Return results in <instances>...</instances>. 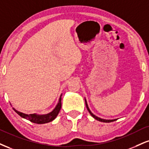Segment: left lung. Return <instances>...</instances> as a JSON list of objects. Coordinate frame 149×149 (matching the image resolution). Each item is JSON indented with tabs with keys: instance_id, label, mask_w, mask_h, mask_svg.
I'll list each match as a JSON object with an SVG mask.
<instances>
[{
	"instance_id": "left-lung-1",
	"label": "left lung",
	"mask_w": 149,
	"mask_h": 149,
	"mask_svg": "<svg viewBox=\"0 0 149 149\" xmlns=\"http://www.w3.org/2000/svg\"><path fill=\"white\" fill-rule=\"evenodd\" d=\"M85 104H86V107H87V110L89 111V113H90L91 115H92V116H93V117H94L95 119L98 120V121H101V122H105V123L112 122V121H116V119H112V120H110V119H101V118L98 117V116H96V115H94V114H93L92 112H91L90 110H89V107H88V105H87V101H86V99H85Z\"/></svg>"
}]
</instances>
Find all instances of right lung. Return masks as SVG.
<instances>
[{
  "label": "right lung",
  "instance_id": "obj_1",
  "mask_svg": "<svg viewBox=\"0 0 149 149\" xmlns=\"http://www.w3.org/2000/svg\"><path fill=\"white\" fill-rule=\"evenodd\" d=\"M62 94H61L60 98H59V101L57 103L56 107H55L54 110L50 113H48L46 114H26L22 112H19L17 110L13 108V110L15 111L17 113L19 114V116L26 119L27 120H29L31 122L37 123V124H43V123H46L51 121H53L55 118L57 117V114L60 112V110L62 107V103H61V100H62Z\"/></svg>",
  "mask_w": 149,
  "mask_h": 149
}]
</instances>
